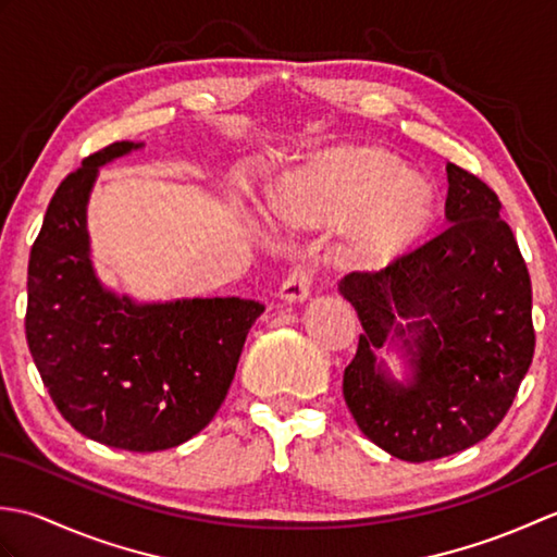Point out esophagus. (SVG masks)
<instances>
[{
	"instance_id": "34e87169",
	"label": "esophagus",
	"mask_w": 557,
	"mask_h": 557,
	"mask_svg": "<svg viewBox=\"0 0 557 557\" xmlns=\"http://www.w3.org/2000/svg\"><path fill=\"white\" fill-rule=\"evenodd\" d=\"M311 287H313V270L299 265V268H294L289 272L285 282H282L280 299L289 301V304L292 301H304V299H309Z\"/></svg>"
}]
</instances>
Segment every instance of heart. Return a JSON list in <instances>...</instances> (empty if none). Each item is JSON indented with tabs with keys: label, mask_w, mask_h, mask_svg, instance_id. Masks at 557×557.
Listing matches in <instances>:
<instances>
[{
	"label": "heart",
	"mask_w": 557,
	"mask_h": 557,
	"mask_svg": "<svg viewBox=\"0 0 557 557\" xmlns=\"http://www.w3.org/2000/svg\"><path fill=\"white\" fill-rule=\"evenodd\" d=\"M395 172L393 164L377 158L337 162L294 186L282 212L294 222H323L369 200L357 222V236L371 248L389 246L419 227L429 206L423 188L409 176L393 181Z\"/></svg>",
	"instance_id": "obj_1"
}]
</instances>
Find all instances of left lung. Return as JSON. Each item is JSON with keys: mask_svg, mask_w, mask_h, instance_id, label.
Masks as SVG:
<instances>
[{"mask_svg": "<svg viewBox=\"0 0 557 557\" xmlns=\"http://www.w3.org/2000/svg\"><path fill=\"white\" fill-rule=\"evenodd\" d=\"M447 184L441 232L339 285L363 325L342 393L361 433L405 461L441 459L488 437L536 347L529 270L498 196L453 162ZM389 341L410 354L407 386L374 361Z\"/></svg>", "mask_w": 557, "mask_h": 557, "instance_id": "1", "label": "left lung"}]
</instances>
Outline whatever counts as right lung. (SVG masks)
<instances>
[{"mask_svg":"<svg viewBox=\"0 0 557 557\" xmlns=\"http://www.w3.org/2000/svg\"><path fill=\"white\" fill-rule=\"evenodd\" d=\"M134 148L116 140L57 186L30 248L26 339L54 407L78 433L158 453L215 417L263 304L230 297L138 306L102 289L88 258V194L100 164Z\"/></svg>","mask_w":557,"mask_h":557,"instance_id":"1","label":"right lung"}]
</instances>
